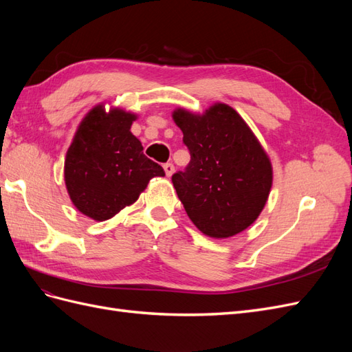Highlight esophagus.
<instances>
[{"label": "esophagus", "instance_id": "obj_1", "mask_svg": "<svg viewBox=\"0 0 352 352\" xmlns=\"http://www.w3.org/2000/svg\"><path fill=\"white\" fill-rule=\"evenodd\" d=\"M163 167H164V172H166L167 177H170L175 173V166L172 163H166Z\"/></svg>", "mask_w": 352, "mask_h": 352}]
</instances>
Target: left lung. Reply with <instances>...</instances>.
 <instances>
[{
  "mask_svg": "<svg viewBox=\"0 0 352 352\" xmlns=\"http://www.w3.org/2000/svg\"><path fill=\"white\" fill-rule=\"evenodd\" d=\"M190 162L172 176L194 225L211 238H229L251 226L265 206L273 172L267 154L242 117L226 104L197 116L179 109Z\"/></svg>",
  "mask_w": 352,
  "mask_h": 352,
  "instance_id": "1",
  "label": "left lung"
}]
</instances>
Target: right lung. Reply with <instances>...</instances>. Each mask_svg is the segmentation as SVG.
<instances>
[{"instance_id": "add662e5", "label": "right lung", "mask_w": 352, "mask_h": 352, "mask_svg": "<svg viewBox=\"0 0 352 352\" xmlns=\"http://www.w3.org/2000/svg\"><path fill=\"white\" fill-rule=\"evenodd\" d=\"M135 114L102 105L92 109L73 138L65 162L70 199L85 216L107 220L131 206L163 167L144 154L132 135Z\"/></svg>"}]
</instances>
